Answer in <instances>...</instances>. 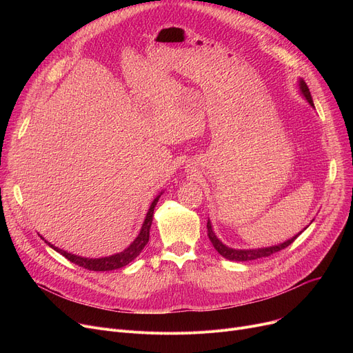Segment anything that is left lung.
<instances>
[{
	"label": "left lung",
	"instance_id": "1",
	"mask_svg": "<svg viewBox=\"0 0 353 353\" xmlns=\"http://www.w3.org/2000/svg\"><path fill=\"white\" fill-rule=\"evenodd\" d=\"M299 90H301V94L306 99V101L314 108V104H313V100H312V96H310V91H309L306 83H305L302 79H299ZM313 220H314V219H313ZM313 220H312V221H313ZM312 221H310V223H312ZM306 228H307V226H306ZM306 228H305V229H306ZM305 229H303V230H305ZM303 230H302V232H303ZM302 232H301V233H302ZM301 233L294 234L293 237L288 239L286 242H283V243L274 245V246H269V248H261V249H233V248L226 246V245H225L223 242H221V240L216 236V233L213 232L210 220L208 219V236H209V239H210V242H212L213 248H214L221 256H223L225 259H228V261H233V262H249V261H256V259L268 257V256H270V254H273V253H276V252H279V250L288 248L289 245H292V243L294 242V239L298 237Z\"/></svg>",
	"mask_w": 353,
	"mask_h": 353
}]
</instances>
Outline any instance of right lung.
Wrapping results in <instances>:
<instances>
[{
	"mask_svg": "<svg viewBox=\"0 0 353 353\" xmlns=\"http://www.w3.org/2000/svg\"><path fill=\"white\" fill-rule=\"evenodd\" d=\"M163 194V192H160L156 199L152 201L150 205V209H148L147 214H145V219L143 221L141 225V229H140V233L137 234V237L133 240L132 243H130V246L127 249H124L123 252L120 253H116V254H111V256H105V257H99V259H90V257H83V256H77V254H72V253H68L63 249H59L55 248L54 245L48 243L46 240V243L52 248L55 252L61 253L65 259H68V261L71 263H76L87 270H94V272H107V270H114V269H120V268H124L127 266L130 262H133L134 259L141 253V250L144 249V246L147 245L148 242V237H150V228H152V221H153V213H154V208L157 205V201L160 199V196Z\"/></svg>",
	"mask_w": 353,
	"mask_h": 353,
	"instance_id": "add662e5",
	"label": "right lung"
}]
</instances>
